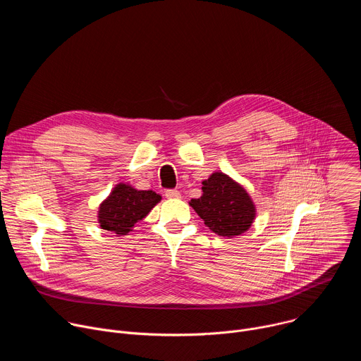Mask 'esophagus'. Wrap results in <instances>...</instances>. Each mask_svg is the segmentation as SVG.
Masks as SVG:
<instances>
[{
  "label": "esophagus",
  "mask_w": 361,
  "mask_h": 361,
  "mask_svg": "<svg viewBox=\"0 0 361 361\" xmlns=\"http://www.w3.org/2000/svg\"><path fill=\"white\" fill-rule=\"evenodd\" d=\"M166 197L167 198H180L181 194H180L178 190H167L166 191Z\"/></svg>",
  "instance_id": "esophagus-1"
}]
</instances>
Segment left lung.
Masks as SVG:
<instances>
[{
  "label": "left lung",
  "instance_id": "left-lung-1",
  "mask_svg": "<svg viewBox=\"0 0 361 361\" xmlns=\"http://www.w3.org/2000/svg\"><path fill=\"white\" fill-rule=\"evenodd\" d=\"M202 195L190 205L213 233L235 237L245 233L255 219V205L245 188L221 171L202 181Z\"/></svg>",
  "mask_w": 361,
  "mask_h": 361
}]
</instances>
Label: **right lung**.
Returning <instances> with one entry per match:
<instances>
[{
  "label": "right lung",
  "instance_id": "right-lung-1",
  "mask_svg": "<svg viewBox=\"0 0 361 361\" xmlns=\"http://www.w3.org/2000/svg\"><path fill=\"white\" fill-rule=\"evenodd\" d=\"M161 195L152 190H137L130 184L118 183L110 195L99 204L98 224L117 235H126L147 217Z\"/></svg>",
  "mask_w": 361,
  "mask_h": 361
}]
</instances>
